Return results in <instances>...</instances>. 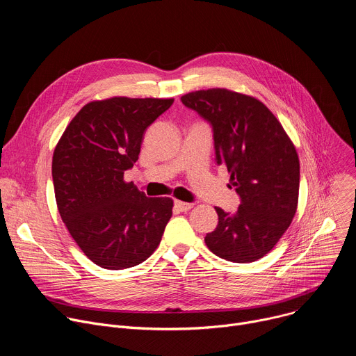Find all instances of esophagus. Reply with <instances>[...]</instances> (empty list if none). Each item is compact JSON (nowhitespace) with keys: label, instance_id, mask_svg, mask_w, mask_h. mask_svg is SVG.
<instances>
[{"label":"esophagus","instance_id":"1","mask_svg":"<svg viewBox=\"0 0 356 356\" xmlns=\"http://www.w3.org/2000/svg\"><path fill=\"white\" fill-rule=\"evenodd\" d=\"M194 204L193 202H184V201H180V200H176L175 201V207L179 210V211H188Z\"/></svg>","mask_w":356,"mask_h":356}]
</instances>
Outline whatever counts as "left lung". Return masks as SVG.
Returning a JSON list of instances; mask_svg holds the SVG:
<instances>
[{"mask_svg":"<svg viewBox=\"0 0 356 356\" xmlns=\"http://www.w3.org/2000/svg\"><path fill=\"white\" fill-rule=\"evenodd\" d=\"M180 99L211 125L216 162L227 166L241 198L234 214L216 207L218 225L204 241L225 261L255 262L273 249L296 214L300 186L296 147L257 98L210 88Z\"/></svg>","mask_w":356,"mask_h":356,"instance_id":"left-lung-1","label":"left lung"}]
</instances>
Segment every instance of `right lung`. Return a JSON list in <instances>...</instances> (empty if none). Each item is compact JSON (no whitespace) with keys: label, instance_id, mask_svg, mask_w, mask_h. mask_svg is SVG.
<instances>
[{"label":"right lung","instance_id":"obj_1","mask_svg":"<svg viewBox=\"0 0 356 356\" xmlns=\"http://www.w3.org/2000/svg\"><path fill=\"white\" fill-rule=\"evenodd\" d=\"M173 98L114 97L86 104L54 154L60 217L95 265L120 270L146 261L161 243L173 200L146 197L124 180L138 161L146 128Z\"/></svg>","mask_w":356,"mask_h":356}]
</instances>
